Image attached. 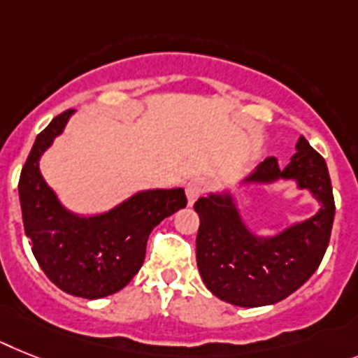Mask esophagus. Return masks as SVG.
Returning a JSON list of instances; mask_svg holds the SVG:
<instances>
[{
	"label": "esophagus",
	"mask_w": 358,
	"mask_h": 358,
	"mask_svg": "<svg viewBox=\"0 0 358 358\" xmlns=\"http://www.w3.org/2000/svg\"><path fill=\"white\" fill-rule=\"evenodd\" d=\"M206 186H208V182H206L205 177H194V179H190V181L186 182L185 192H186V201H188V206L194 205V203H196V201L199 199L203 194H205Z\"/></svg>",
	"instance_id": "obj_1"
}]
</instances>
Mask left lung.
Wrapping results in <instances>:
<instances>
[{"label": "left lung", "mask_w": 358, "mask_h": 358, "mask_svg": "<svg viewBox=\"0 0 358 358\" xmlns=\"http://www.w3.org/2000/svg\"><path fill=\"white\" fill-rule=\"evenodd\" d=\"M294 181L298 190L311 192L318 212L273 236L256 234L245 223L229 190L210 192L197 199V268L212 294L239 307L276 303L302 287L320 265L331 238L335 199L327 164L306 137L285 168L274 157L265 159L245 176L239 186Z\"/></svg>", "instance_id": "obj_1"}]
</instances>
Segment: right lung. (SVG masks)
I'll return each mask as SVG.
<instances>
[{
	"mask_svg": "<svg viewBox=\"0 0 358 358\" xmlns=\"http://www.w3.org/2000/svg\"><path fill=\"white\" fill-rule=\"evenodd\" d=\"M75 109L55 117L34 141L20 176L23 227L32 254L56 287L96 300L126 287L146 256L148 236L186 206L182 188L141 190L108 212L80 215L62 205L40 172L41 155L62 135Z\"/></svg>",
	"mask_w": 358,
	"mask_h": 358,
	"instance_id": "obj_1",
	"label": "right lung"
}]
</instances>
